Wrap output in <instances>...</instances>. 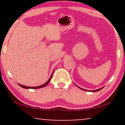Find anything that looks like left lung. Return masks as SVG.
<instances>
[{
	"mask_svg": "<svg viewBox=\"0 0 125 125\" xmlns=\"http://www.w3.org/2000/svg\"><path fill=\"white\" fill-rule=\"evenodd\" d=\"M76 86H77V87H78V88H79L80 89H82V90H86V91H88V90H85V89H83L81 88H80V87L78 86L77 85H76ZM102 88H100V89H97V90H91V91H90V92H98V91H100V90H101Z\"/></svg>",
	"mask_w": 125,
	"mask_h": 125,
	"instance_id": "1",
	"label": "left lung"
}]
</instances>
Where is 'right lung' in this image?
Returning <instances> with one entry per match:
<instances>
[{
	"label": "right lung",
	"instance_id": "add662e5",
	"mask_svg": "<svg viewBox=\"0 0 125 125\" xmlns=\"http://www.w3.org/2000/svg\"><path fill=\"white\" fill-rule=\"evenodd\" d=\"M53 72L52 73V75H51L50 78H49V80H48V81L46 82L45 83H44L43 85H40V86H36V87H31V86H24V85H20L19 83H18V85H19L20 86L22 87L23 88H24V89H39V88H43V87L45 86L46 85H47L48 83H49V81H50V80H51V78H52V75H53Z\"/></svg>",
	"mask_w": 125,
	"mask_h": 125
}]
</instances>
